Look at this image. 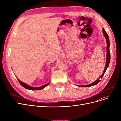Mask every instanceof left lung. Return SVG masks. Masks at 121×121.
Masks as SVG:
<instances>
[{
	"mask_svg": "<svg viewBox=\"0 0 121 121\" xmlns=\"http://www.w3.org/2000/svg\"><path fill=\"white\" fill-rule=\"evenodd\" d=\"M103 33L104 34V36H105V39H106V42H107V60H106V66L105 67V69H104V72L100 76V77H99L96 81H95L93 83H91V84L87 85H85V86H80L78 85V86H81V87H89V86H95V85H97V84L100 82L101 79L103 78V76L105 74L106 70L107 68H108V66L110 64V59H111V56H110V40H109V36H108V34H107V32L106 31L104 30V28H103L102 30Z\"/></svg>",
	"mask_w": 121,
	"mask_h": 121,
	"instance_id": "left-lung-1",
	"label": "left lung"
}]
</instances>
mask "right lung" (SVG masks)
<instances>
[{
  "label": "right lung",
  "mask_w": 121,
  "mask_h": 121,
  "mask_svg": "<svg viewBox=\"0 0 121 121\" xmlns=\"http://www.w3.org/2000/svg\"><path fill=\"white\" fill-rule=\"evenodd\" d=\"M17 78V79L18 80V82H19L20 85H22L23 87H24V88H26L27 90H41L43 89H44V87H45L47 86H48L50 83V82H49L47 84L43 85L42 86H39V87H33V86H30L29 85H27L26 84V83H24V82H23L22 81H20L17 78Z\"/></svg>",
  "instance_id": "right-lung-1"
}]
</instances>
